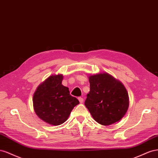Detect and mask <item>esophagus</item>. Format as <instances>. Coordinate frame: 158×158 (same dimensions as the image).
Instances as JSON below:
<instances>
[{
  "mask_svg": "<svg viewBox=\"0 0 158 158\" xmlns=\"http://www.w3.org/2000/svg\"><path fill=\"white\" fill-rule=\"evenodd\" d=\"M78 99H79V102H80V103L83 102V98L82 97H79Z\"/></svg>",
  "mask_w": 158,
  "mask_h": 158,
  "instance_id": "1",
  "label": "esophagus"
}]
</instances>
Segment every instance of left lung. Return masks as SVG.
<instances>
[{"mask_svg": "<svg viewBox=\"0 0 158 158\" xmlns=\"http://www.w3.org/2000/svg\"><path fill=\"white\" fill-rule=\"evenodd\" d=\"M88 77L90 91L85 105L93 119L103 126L120 121L129 107L128 93L124 85L106 72Z\"/></svg>", "mask_w": 158, "mask_h": 158, "instance_id": "8db88e82", "label": "left lung"}]
</instances>
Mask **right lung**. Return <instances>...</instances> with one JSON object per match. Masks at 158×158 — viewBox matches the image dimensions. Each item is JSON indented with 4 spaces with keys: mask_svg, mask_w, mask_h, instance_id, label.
Masks as SVG:
<instances>
[{
    "mask_svg": "<svg viewBox=\"0 0 158 158\" xmlns=\"http://www.w3.org/2000/svg\"><path fill=\"white\" fill-rule=\"evenodd\" d=\"M62 74L52 75L39 85L33 96L35 114L48 124L58 126L68 119L73 108L79 104L69 88L62 85Z\"/></svg>",
    "mask_w": 158,
    "mask_h": 158,
    "instance_id": "1",
    "label": "right lung"
}]
</instances>
